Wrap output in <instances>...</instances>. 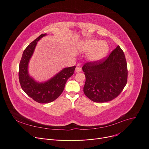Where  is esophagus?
<instances>
[{"instance_id": "obj_1", "label": "esophagus", "mask_w": 149, "mask_h": 149, "mask_svg": "<svg viewBox=\"0 0 149 149\" xmlns=\"http://www.w3.org/2000/svg\"><path fill=\"white\" fill-rule=\"evenodd\" d=\"M82 71V68H81V67H76V69H75V72H76V73H79V72H81Z\"/></svg>"}]
</instances>
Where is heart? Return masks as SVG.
Instances as JSON below:
<instances>
[{"label": "heart", "instance_id": "obj_1", "mask_svg": "<svg viewBox=\"0 0 149 149\" xmlns=\"http://www.w3.org/2000/svg\"><path fill=\"white\" fill-rule=\"evenodd\" d=\"M78 49L84 53H89L88 59L92 63H96L105 57L109 51L107 42L95 39H89L81 41Z\"/></svg>", "mask_w": 149, "mask_h": 149}]
</instances>
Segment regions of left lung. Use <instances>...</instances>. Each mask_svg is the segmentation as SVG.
<instances>
[{
    "mask_svg": "<svg viewBox=\"0 0 149 149\" xmlns=\"http://www.w3.org/2000/svg\"><path fill=\"white\" fill-rule=\"evenodd\" d=\"M82 70L86 78L84 94L94 102L113 100L127 84V63L124 52L119 46L106 59L85 64Z\"/></svg>",
    "mask_w": 149,
    "mask_h": 149,
    "instance_id": "left-lung-1",
    "label": "left lung"
}]
</instances>
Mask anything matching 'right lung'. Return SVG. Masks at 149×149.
<instances>
[{"label": "right lung", "mask_w": 149, "mask_h": 149, "mask_svg": "<svg viewBox=\"0 0 149 149\" xmlns=\"http://www.w3.org/2000/svg\"><path fill=\"white\" fill-rule=\"evenodd\" d=\"M46 33H42L26 47L19 64V77L22 90L33 100L40 103H47L54 101L63 93L68 79L74 73L76 66L66 67L49 80L39 82L29 74L28 65L37 42Z\"/></svg>", "instance_id": "1"}]
</instances>
